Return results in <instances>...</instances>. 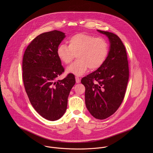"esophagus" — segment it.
<instances>
[{"label": "esophagus", "instance_id": "obj_1", "mask_svg": "<svg viewBox=\"0 0 153 153\" xmlns=\"http://www.w3.org/2000/svg\"><path fill=\"white\" fill-rule=\"evenodd\" d=\"M75 80H76V83H79L80 82V81H81V80H80V78L78 77V76H76L75 77Z\"/></svg>", "mask_w": 153, "mask_h": 153}]
</instances>
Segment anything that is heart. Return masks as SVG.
<instances>
[{
	"label": "heart",
	"instance_id": "heart-1",
	"mask_svg": "<svg viewBox=\"0 0 153 153\" xmlns=\"http://www.w3.org/2000/svg\"><path fill=\"white\" fill-rule=\"evenodd\" d=\"M69 45L61 44L56 50L59 60L64 64H69L76 55L77 60L67 67L66 72L82 76L87 71L96 70L103 65L109 52L107 41L103 38L78 33L72 36Z\"/></svg>",
	"mask_w": 153,
	"mask_h": 153
}]
</instances>
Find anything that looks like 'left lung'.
Instances as JSON below:
<instances>
[{
	"instance_id": "8db88e82",
	"label": "left lung",
	"mask_w": 153,
	"mask_h": 153,
	"mask_svg": "<svg viewBox=\"0 0 153 153\" xmlns=\"http://www.w3.org/2000/svg\"><path fill=\"white\" fill-rule=\"evenodd\" d=\"M107 36L109 52L103 65L82 78L85 87V105L95 118L104 120L112 115L121 104L126 91L129 69L126 48L115 34L97 30Z\"/></svg>"
}]
</instances>
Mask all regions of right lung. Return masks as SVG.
I'll return each instance as SVG.
<instances>
[{
	"label": "right lung",
	"instance_id": "add662e5",
	"mask_svg": "<svg viewBox=\"0 0 153 153\" xmlns=\"http://www.w3.org/2000/svg\"><path fill=\"white\" fill-rule=\"evenodd\" d=\"M65 38V33L56 30L43 33L27 46L23 58V81L29 101L36 112L49 121L65 114L69 92L75 84L72 74L57 80L64 68L56 50Z\"/></svg>",
	"mask_w": 153,
	"mask_h": 153
}]
</instances>
